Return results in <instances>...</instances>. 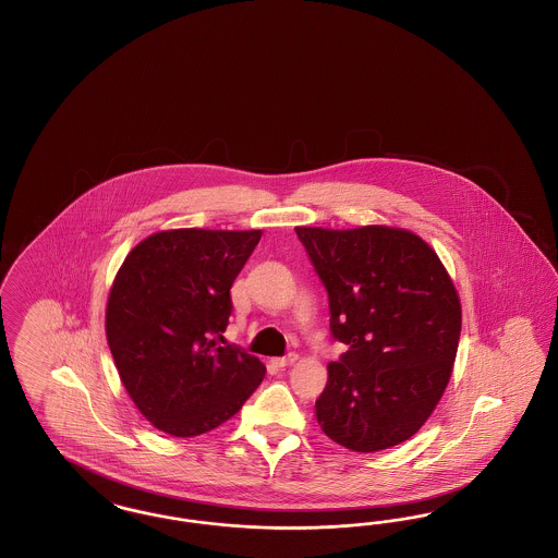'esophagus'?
<instances>
[{
    "label": "esophagus",
    "mask_w": 558,
    "mask_h": 558,
    "mask_svg": "<svg viewBox=\"0 0 558 558\" xmlns=\"http://www.w3.org/2000/svg\"><path fill=\"white\" fill-rule=\"evenodd\" d=\"M296 360H299L296 353H289V355H284V357H274L271 364L278 366V368H287V366H292Z\"/></svg>",
    "instance_id": "esophagus-1"
}]
</instances>
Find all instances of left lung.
Here are the masks:
<instances>
[{"label": "left lung", "instance_id": "obj_1", "mask_svg": "<svg viewBox=\"0 0 558 558\" xmlns=\"http://www.w3.org/2000/svg\"><path fill=\"white\" fill-rule=\"evenodd\" d=\"M330 303V330L349 345L328 364L316 401L322 430L347 450L408 441L450 383L460 296L437 253L410 230L294 228Z\"/></svg>", "mask_w": 558, "mask_h": 558}]
</instances>
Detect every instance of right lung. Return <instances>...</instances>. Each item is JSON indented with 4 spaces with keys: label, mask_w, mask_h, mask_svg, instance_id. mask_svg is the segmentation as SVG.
I'll list each match as a JSON object with an SVG mask.
<instances>
[{
    "label": "right lung",
    "mask_w": 558,
    "mask_h": 558,
    "mask_svg": "<svg viewBox=\"0 0 558 558\" xmlns=\"http://www.w3.org/2000/svg\"><path fill=\"white\" fill-rule=\"evenodd\" d=\"M262 230L178 228L137 242L107 301V341L142 416L173 437L230 421L266 376L239 347H221L230 289Z\"/></svg>",
    "instance_id": "add662e5"
}]
</instances>
